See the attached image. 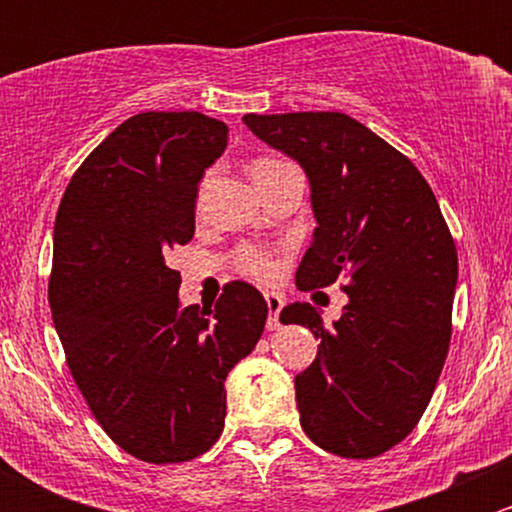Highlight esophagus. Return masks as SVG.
Returning a JSON list of instances; mask_svg holds the SVG:
<instances>
[{
    "label": "esophagus",
    "instance_id": "obj_1",
    "mask_svg": "<svg viewBox=\"0 0 512 512\" xmlns=\"http://www.w3.org/2000/svg\"><path fill=\"white\" fill-rule=\"evenodd\" d=\"M267 309H270V319H267V329H277L280 327V312L285 307V297L277 292H267L265 294Z\"/></svg>",
    "mask_w": 512,
    "mask_h": 512
}]
</instances>
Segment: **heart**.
Wrapping results in <instances>:
<instances>
[{
  "instance_id": "b5f03b06",
  "label": "heart",
  "mask_w": 512,
  "mask_h": 512,
  "mask_svg": "<svg viewBox=\"0 0 512 512\" xmlns=\"http://www.w3.org/2000/svg\"><path fill=\"white\" fill-rule=\"evenodd\" d=\"M282 165L287 163L280 158H270V156L255 158L250 165V173L252 178H262V175L272 173V170L282 168ZM203 185H200V193H203ZM235 267L242 272V275L252 277V280H272V277L280 272V262H277V257L272 255V252L262 250V247H252V245L240 247V250L235 252Z\"/></svg>"
}]
</instances>
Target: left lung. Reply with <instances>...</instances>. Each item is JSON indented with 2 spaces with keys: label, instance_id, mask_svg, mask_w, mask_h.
<instances>
[{
  "label": "left lung",
  "instance_id": "1",
  "mask_svg": "<svg viewBox=\"0 0 512 512\" xmlns=\"http://www.w3.org/2000/svg\"><path fill=\"white\" fill-rule=\"evenodd\" d=\"M297 160L317 227L297 270L309 292L342 282V319L307 302L282 322L312 329L317 359L294 376L299 421L324 451L376 458L421 421L451 344L458 252L431 185L401 151L339 111L242 116Z\"/></svg>",
  "mask_w": 512,
  "mask_h": 512
}]
</instances>
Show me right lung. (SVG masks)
I'll list each match as a JSON object with an SVG mask.
<instances>
[{
  "label": "right lung",
  "instance_id": "add662e5",
  "mask_svg": "<svg viewBox=\"0 0 512 512\" xmlns=\"http://www.w3.org/2000/svg\"><path fill=\"white\" fill-rule=\"evenodd\" d=\"M227 131L198 111L136 113L79 165L56 213L49 307L66 364L108 438L156 466L218 441L227 371L265 332L255 287L227 282L215 307L180 309L168 265L193 240L198 183Z\"/></svg>",
  "mask_w": 512,
  "mask_h": 512
}]
</instances>
